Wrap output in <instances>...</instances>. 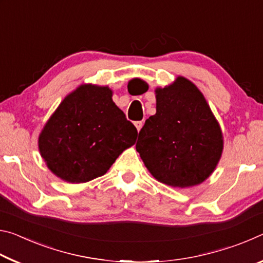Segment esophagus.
I'll return each mask as SVG.
<instances>
[{"instance_id": "1", "label": "esophagus", "mask_w": 263, "mask_h": 263, "mask_svg": "<svg viewBox=\"0 0 263 263\" xmlns=\"http://www.w3.org/2000/svg\"><path fill=\"white\" fill-rule=\"evenodd\" d=\"M142 125H144V123H142V121H139V122H135V126L137 127V130H138V132H139V131L141 130V127H142Z\"/></svg>"}]
</instances>
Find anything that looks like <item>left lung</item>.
<instances>
[{
	"instance_id": "obj_1",
	"label": "left lung",
	"mask_w": 263,
	"mask_h": 263,
	"mask_svg": "<svg viewBox=\"0 0 263 263\" xmlns=\"http://www.w3.org/2000/svg\"><path fill=\"white\" fill-rule=\"evenodd\" d=\"M155 99L157 112L140 130L137 152L161 183L174 188L201 184L221 158L219 123L201 90L183 77L158 87Z\"/></svg>"
}]
</instances>
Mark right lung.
Returning a JSON list of instances; mask_svg holds the SVG:
<instances>
[{"label": "right lung", "instance_id": "1", "mask_svg": "<svg viewBox=\"0 0 263 263\" xmlns=\"http://www.w3.org/2000/svg\"><path fill=\"white\" fill-rule=\"evenodd\" d=\"M138 131L112 101L108 86L81 84L62 100L38 138L47 168L62 181L84 183L104 175L135 145Z\"/></svg>", "mask_w": 263, "mask_h": 263}]
</instances>
